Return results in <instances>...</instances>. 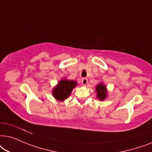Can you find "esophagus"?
Returning <instances> with one entry per match:
<instances>
[{"mask_svg": "<svg viewBox=\"0 0 152 152\" xmlns=\"http://www.w3.org/2000/svg\"><path fill=\"white\" fill-rule=\"evenodd\" d=\"M81 83H82V84L83 85V86H86V85L88 84V78H83V79L81 80Z\"/></svg>", "mask_w": 152, "mask_h": 152, "instance_id": "esophagus-1", "label": "esophagus"}]
</instances>
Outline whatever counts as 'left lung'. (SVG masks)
<instances>
[{
    "label": "left lung",
    "instance_id": "1",
    "mask_svg": "<svg viewBox=\"0 0 152 152\" xmlns=\"http://www.w3.org/2000/svg\"><path fill=\"white\" fill-rule=\"evenodd\" d=\"M96 90L97 92V97H98L100 100H104L106 98V96H107L106 88L104 84L100 83L97 85Z\"/></svg>",
    "mask_w": 152,
    "mask_h": 152
}]
</instances>
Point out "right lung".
Masks as SVG:
<instances>
[{"label": "right lung", "mask_w": 152, "mask_h": 152, "mask_svg": "<svg viewBox=\"0 0 152 152\" xmlns=\"http://www.w3.org/2000/svg\"><path fill=\"white\" fill-rule=\"evenodd\" d=\"M76 84V82L74 80L65 79L60 80L58 86L54 88L53 94L56 99L59 101L65 100L69 96L71 92L75 88Z\"/></svg>", "instance_id": "add662e5"}]
</instances>
